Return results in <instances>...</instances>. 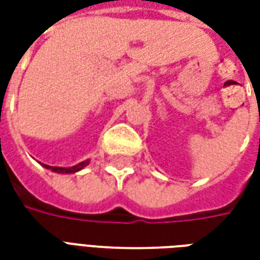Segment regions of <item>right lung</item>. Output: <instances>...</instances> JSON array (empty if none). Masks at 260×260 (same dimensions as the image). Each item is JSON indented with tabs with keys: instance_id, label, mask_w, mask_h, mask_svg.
I'll use <instances>...</instances> for the list:
<instances>
[{
	"instance_id": "add662e5",
	"label": "right lung",
	"mask_w": 260,
	"mask_h": 260,
	"mask_svg": "<svg viewBox=\"0 0 260 260\" xmlns=\"http://www.w3.org/2000/svg\"><path fill=\"white\" fill-rule=\"evenodd\" d=\"M87 164H89V161L86 160V161H82V163L76 164V166H72V167H68V169H64V167H51V166H47V164H43V167L51 170L54 173H58V174H74V173H78V171H80L83 167H86Z\"/></svg>"
}]
</instances>
